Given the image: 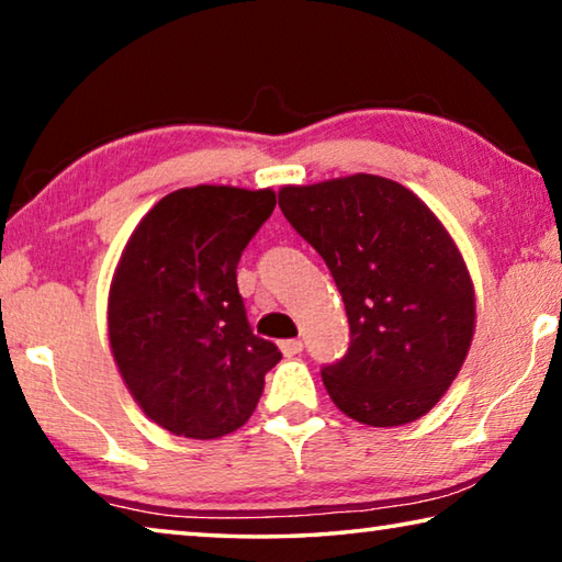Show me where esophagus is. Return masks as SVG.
Masks as SVG:
<instances>
[{"label": "esophagus", "mask_w": 562, "mask_h": 562, "mask_svg": "<svg viewBox=\"0 0 562 562\" xmlns=\"http://www.w3.org/2000/svg\"><path fill=\"white\" fill-rule=\"evenodd\" d=\"M280 351L284 357H297L302 351V341L300 339H282L280 341Z\"/></svg>", "instance_id": "34e87169"}]
</instances>
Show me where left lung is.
Segmentation results:
<instances>
[{
    "mask_svg": "<svg viewBox=\"0 0 562 562\" xmlns=\"http://www.w3.org/2000/svg\"><path fill=\"white\" fill-rule=\"evenodd\" d=\"M280 207L345 300L349 349L322 369L331 402L367 426L429 414L475 329L473 282L449 231L412 190L369 173L284 186Z\"/></svg>",
    "mask_w": 562,
    "mask_h": 562,
    "instance_id": "obj_1",
    "label": "left lung"
}]
</instances>
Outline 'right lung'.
Wrapping results in <instances>:
<instances>
[{"label":"right lung","instance_id":"1","mask_svg":"<svg viewBox=\"0 0 562 562\" xmlns=\"http://www.w3.org/2000/svg\"><path fill=\"white\" fill-rule=\"evenodd\" d=\"M272 211L270 188H180L123 247L109 292L111 351L136 404L170 434L205 441L240 429L282 359L252 335L235 272Z\"/></svg>","mask_w":562,"mask_h":562}]
</instances>
